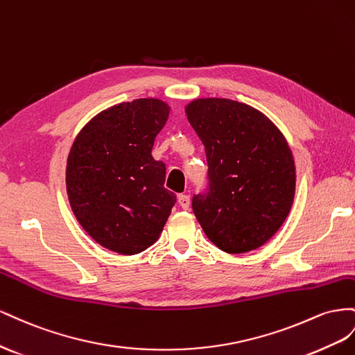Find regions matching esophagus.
Listing matches in <instances>:
<instances>
[{
	"instance_id": "1",
	"label": "esophagus",
	"mask_w": 355,
	"mask_h": 355,
	"mask_svg": "<svg viewBox=\"0 0 355 355\" xmlns=\"http://www.w3.org/2000/svg\"><path fill=\"white\" fill-rule=\"evenodd\" d=\"M178 204L183 209L190 208V196L189 195H178Z\"/></svg>"
}]
</instances>
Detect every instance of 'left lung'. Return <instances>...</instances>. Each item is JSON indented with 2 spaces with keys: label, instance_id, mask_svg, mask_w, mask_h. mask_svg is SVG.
I'll return each instance as SVG.
<instances>
[{
  "label": "left lung",
  "instance_id": "8db88e82",
  "mask_svg": "<svg viewBox=\"0 0 355 355\" xmlns=\"http://www.w3.org/2000/svg\"><path fill=\"white\" fill-rule=\"evenodd\" d=\"M186 114L208 162V189L191 200L199 225L229 254L261 247L295 199V159L284 135L259 110L226 98L191 101Z\"/></svg>",
  "mask_w": 355,
  "mask_h": 355
}]
</instances>
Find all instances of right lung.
I'll return each instance as SVG.
<instances>
[{
	"label": "right lung",
	"instance_id": "add662e5",
	"mask_svg": "<svg viewBox=\"0 0 355 355\" xmlns=\"http://www.w3.org/2000/svg\"><path fill=\"white\" fill-rule=\"evenodd\" d=\"M169 105L139 98L101 111L80 130L67 160V193L77 221L99 245L132 256L157 241L177 196L151 156Z\"/></svg>",
	"mask_w": 355,
	"mask_h": 355
}]
</instances>
